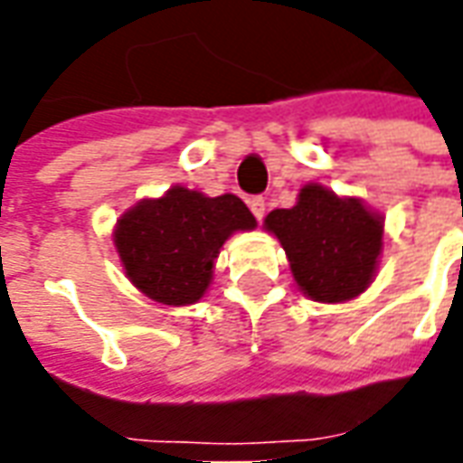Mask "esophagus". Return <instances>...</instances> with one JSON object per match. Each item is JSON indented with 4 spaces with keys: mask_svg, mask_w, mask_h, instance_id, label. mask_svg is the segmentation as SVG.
Masks as SVG:
<instances>
[{
    "mask_svg": "<svg viewBox=\"0 0 463 463\" xmlns=\"http://www.w3.org/2000/svg\"><path fill=\"white\" fill-rule=\"evenodd\" d=\"M248 205H250L252 215H255L258 221H262V218H265V198H250V201H248Z\"/></svg>",
    "mask_w": 463,
    "mask_h": 463,
    "instance_id": "34e87169",
    "label": "esophagus"
}]
</instances>
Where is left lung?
Masks as SVG:
<instances>
[{
	"label": "left lung",
	"mask_w": 463,
	"mask_h": 463,
	"mask_svg": "<svg viewBox=\"0 0 463 463\" xmlns=\"http://www.w3.org/2000/svg\"><path fill=\"white\" fill-rule=\"evenodd\" d=\"M265 231L280 241L298 288L315 302L354 300L377 275L384 215L354 195L307 183L292 208L268 213Z\"/></svg>",
	"instance_id": "obj_1"
}]
</instances>
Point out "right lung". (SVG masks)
Returning <instances> with one entry per match:
<instances>
[{"label": "right lung", "instance_id": "right-lung-1", "mask_svg": "<svg viewBox=\"0 0 463 463\" xmlns=\"http://www.w3.org/2000/svg\"><path fill=\"white\" fill-rule=\"evenodd\" d=\"M258 225L232 195H205L173 185L143 198L116 221L114 248L133 288L168 307L198 302L213 282V268L232 232Z\"/></svg>", "mask_w": 463, "mask_h": 463}]
</instances>
